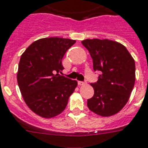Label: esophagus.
Segmentation results:
<instances>
[{
    "instance_id": "esophagus-1",
    "label": "esophagus",
    "mask_w": 148,
    "mask_h": 148,
    "mask_svg": "<svg viewBox=\"0 0 148 148\" xmlns=\"http://www.w3.org/2000/svg\"><path fill=\"white\" fill-rule=\"evenodd\" d=\"M78 84H79V86H83V85H85V84H86V82L79 81V82H78Z\"/></svg>"
}]
</instances>
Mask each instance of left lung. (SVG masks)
<instances>
[{
	"label": "left lung",
	"instance_id": "obj_1",
	"mask_svg": "<svg viewBox=\"0 0 148 148\" xmlns=\"http://www.w3.org/2000/svg\"><path fill=\"white\" fill-rule=\"evenodd\" d=\"M82 43L93 61V69L99 71V79L91 83L94 95L87 106L102 117L115 114L129 99L135 82V62L126 47L109 40H85Z\"/></svg>",
	"mask_w": 148,
	"mask_h": 148
}]
</instances>
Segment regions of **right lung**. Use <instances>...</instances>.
Wrapping results in <instances>:
<instances>
[{
    "label": "right lung",
    "instance_id": "obj_1",
    "mask_svg": "<svg viewBox=\"0 0 148 148\" xmlns=\"http://www.w3.org/2000/svg\"><path fill=\"white\" fill-rule=\"evenodd\" d=\"M75 42L50 37L35 41L21 55L17 83L26 104L40 116L50 119L62 113L77 82L60 75L62 60Z\"/></svg>",
    "mask_w": 148,
    "mask_h": 148
}]
</instances>
